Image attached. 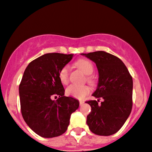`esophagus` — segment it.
Masks as SVG:
<instances>
[{"label": "esophagus", "mask_w": 152, "mask_h": 152, "mask_svg": "<svg viewBox=\"0 0 152 152\" xmlns=\"http://www.w3.org/2000/svg\"><path fill=\"white\" fill-rule=\"evenodd\" d=\"M84 103V102L83 101V100H80V101H79V105H83V104Z\"/></svg>", "instance_id": "34e87169"}]
</instances>
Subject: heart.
<instances>
[{
	"instance_id": "obj_1",
	"label": "heart",
	"mask_w": 152,
	"mask_h": 152,
	"mask_svg": "<svg viewBox=\"0 0 152 152\" xmlns=\"http://www.w3.org/2000/svg\"><path fill=\"white\" fill-rule=\"evenodd\" d=\"M76 66L80 70L83 71L86 76V81L91 85H95V80L91 77V75L94 72V65L89 60L86 58H80L75 63ZM69 67L66 65L63 66L59 70L58 72V78L60 81L63 84H66L69 82ZM90 88L88 86H77V85H70L66 89V94L68 96H70L73 98L77 99H83L90 93Z\"/></svg>"
}]
</instances>
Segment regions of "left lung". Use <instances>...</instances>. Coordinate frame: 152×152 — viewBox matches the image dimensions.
<instances>
[{
    "instance_id": "obj_1",
    "label": "left lung",
    "mask_w": 152,
    "mask_h": 152,
    "mask_svg": "<svg viewBox=\"0 0 152 152\" xmlns=\"http://www.w3.org/2000/svg\"><path fill=\"white\" fill-rule=\"evenodd\" d=\"M96 63L98 73V88L93 96L103 98L88 100L91 107L86 123L90 130L101 136L120 130L132 108V77L125 64L117 56L103 51L82 54Z\"/></svg>"
}]
</instances>
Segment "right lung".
<instances>
[{
  "label": "right lung",
  "instance_id": "right-lung-1",
  "mask_svg": "<svg viewBox=\"0 0 152 152\" xmlns=\"http://www.w3.org/2000/svg\"><path fill=\"white\" fill-rule=\"evenodd\" d=\"M72 57L73 54H45L31 61L24 72L19 86L22 115L40 137L52 138L64 134L71 115L78 108V100L64 96L58 78L59 70Z\"/></svg>",
  "mask_w": 152,
  "mask_h": 152
}]
</instances>
